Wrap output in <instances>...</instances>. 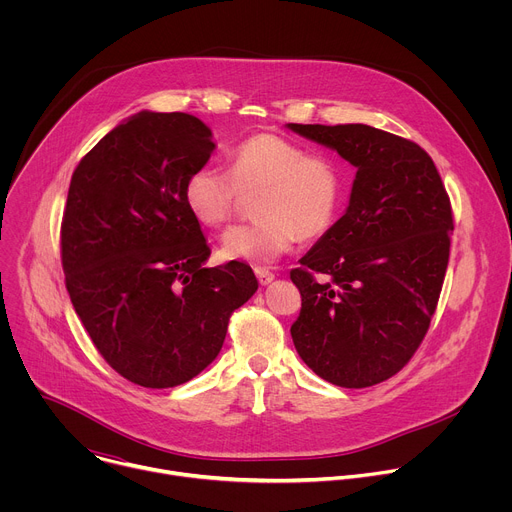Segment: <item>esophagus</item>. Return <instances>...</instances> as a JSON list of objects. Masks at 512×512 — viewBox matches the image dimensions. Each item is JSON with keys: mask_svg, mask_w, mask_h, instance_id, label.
I'll return each instance as SVG.
<instances>
[{"mask_svg": "<svg viewBox=\"0 0 512 512\" xmlns=\"http://www.w3.org/2000/svg\"><path fill=\"white\" fill-rule=\"evenodd\" d=\"M255 275H257L261 285H269L275 279V275L269 269H265V267H255Z\"/></svg>", "mask_w": 512, "mask_h": 512, "instance_id": "34e87169", "label": "esophagus"}]
</instances>
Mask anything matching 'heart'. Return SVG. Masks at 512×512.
Listing matches in <instances>:
<instances>
[{"label": "heart", "mask_w": 512, "mask_h": 512, "mask_svg": "<svg viewBox=\"0 0 512 512\" xmlns=\"http://www.w3.org/2000/svg\"><path fill=\"white\" fill-rule=\"evenodd\" d=\"M229 172L204 164L184 184V202L202 227H223L245 196H255L251 225L223 235L227 259L273 263L300 239L326 235L342 210L346 184L340 164L328 154H308L304 145L277 133H255L229 152Z\"/></svg>", "instance_id": "obj_1"}]
</instances>
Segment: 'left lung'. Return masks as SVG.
Returning <instances> with one entry per match:
<instances>
[{
	"mask_svg": "<svg viewBox=\"0 0 512 512\" xmlns=\"http://www.w3.org/2000/svg\"><path fill=\"white\" fill-rule=\"evenodd\" d=\"M356 168L350 202L289 277L302 294L291 338L324 381L362 389L397 375L440 300L454 216L417 143L362 125L287 123Z\"/></svg>",
	"mask_w": 512,
	"mask_h": 512,
	"instance_id": "left-lung-1",
	"label": "left lung"
}]
</instances>
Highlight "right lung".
Masks as SVG:
<instances>
[{"label":"right lung","instance_id":"add662e5","mask_svg":"<svg viewBox=\"0 0 512 512\" xmlns=\"http://www.w3.org/2000/svg\"><path fill=\"white\" fill-rule=\"evenodd\" d=\"M212 150L198 117L141 111L111 129L70 180L60 227L70 302L109 367L148 389L204 371L231 314L259 285L239 261L204 267L210 247L184 184Z\"/></svg>","mask_w":512,"mask_h":512}]
</instances>
